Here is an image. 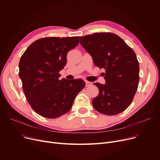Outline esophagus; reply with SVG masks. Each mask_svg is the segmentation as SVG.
Segmentation results:
<instances>
[{
    "label": "esophagus",
    "instance_id": "1",
    "mask_svg": "<svg viewBox=\"0 0 160 160\" xmlns=\"http://www.w3.org/2000/svg\"><path fill=\"white\" fill-rule=\"evenodd\" d=\"M92 85V83L90 82H88V81H86V87H89Z\"/></svg>",
    "mask_w": 160,
    "mask_h": 160
}]
</instances>
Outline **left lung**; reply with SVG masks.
Segmentation results:
<instances>
[{"label": "left lung", "mask_w": 160, "mask_h": 160, "mask_svg": "<svg viewBox=\"0 0 160 160\" xmlns=\"http://www.w3.org/2000/svg\"><path fill=\"white\" fill-rule=\"evenodd\" d=\"M80 44L95 65L105 69V84L94 83L99 93L92 100L93 106L104 115L122 112L132 103L138 87L139 65L135 52L122 39L110 32L80 37Z\"/></svg>", "instance_id": "left-lung-1"}]
</instances>
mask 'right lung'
I'll return each mask as SVG.
<instances>
[{
  "mask_svg": "<svg viewBox=\"0 0 160 160\" xmlns=\"http://www.w3.org/2000/svg\"><path fill=\"white\" fill-rule=\"evenodd\" d=\"M79 41L80 37L41 38L21 58L19 75L24 93L32 108L42 117L55 119L68 112L86 86L82 79L59 80L67 53Z\"/></svg>",
  "mask_w": 160,
  "mask_h": 160,
  "instance_id": "1",
  "label": "right lung"
}]
</instances>
